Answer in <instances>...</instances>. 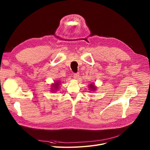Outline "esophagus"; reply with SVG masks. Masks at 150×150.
Listing matches in <instances>:
<instances>
[{
    "label": "esophagus",
    "mask_w": 150,
    "mask_h": 150,
    "mask_svg": "<svg viewBox=\"0 0 150 150\" xmlns=\"http://www.w3.org/2000/svg\"><path fill=\"white\" fill-rule=\"evenodd\" d=\"M79 73H74L73 74V77L74 78V79H77L78 77H79Z\"/></svg>",
    "instance_id": "1"
}]
</instances>
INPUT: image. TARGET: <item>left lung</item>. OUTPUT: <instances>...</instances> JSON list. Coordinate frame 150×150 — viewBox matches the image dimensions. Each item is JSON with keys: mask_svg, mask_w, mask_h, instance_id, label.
I'll list each match as a JSON object with an SVG mask.
<instances>
[{"mask_svg": "<svg viewBox=\"0 0 150 150\" xmlns=\"http://www.w3.org/2000/svg\"><path fill=\"white\" fill-rule=\"evenodd\" d=\"M90 88H91L92 90H95V87H94V86L93 84H91V85H90Z\"/></svg>", "mask_w": 150, "mask_h": 150, "instance_id": "1", "label": "left lung"}]
</instances>
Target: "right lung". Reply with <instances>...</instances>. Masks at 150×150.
<instances>
[{
    "mask_svg": "<svg viewBox=\"0 0 150 150\" xmlns=\"http://www.w3.org/2000/svg\"><path fill=\"white\" fill-rule=\"evenodd\" d=\"M57 82V83H56V84L54 85V88H55L56 89H57V88H58V86H59V85L60 82Z\"/></svg>",
    "mask_w": 150,
    "mask_h": 150,
    "instance_id": "1",
    "label": "right lung"
}]
</instances>
